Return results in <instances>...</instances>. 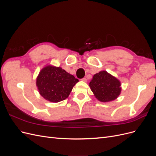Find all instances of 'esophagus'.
<instances>
[{
	"mask_svg": "<svg viewBox=\"0 0 156 156\" xmlns=\"http://www.w3.org/2000/svg\"><path fill=\"white\" fill-rule=\"evenodd\" d=\"M81 81H83V82H87V78H83L82 79H81Z\"/></svg>",
	"mask_w": 156,
	"mask_h": 156,
	"instance_id": "1",
	"label": "esophagus"
}]
</instances>
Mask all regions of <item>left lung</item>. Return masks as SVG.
Returning a JSON list of instances; mask_svg holds the SVG:
<instances>
[{"mask_svg":"<svg viewBox=\"0 0 156 156\" xmlns=\"http://www.w3.org/2000/svg\"><path fill=\"white\" fill-rule=\"evenodd\" d=\"M89 87L94 96L101 102L116 100L122 90L120 81L106 71H101L94 75Z\"/></svg>","mask_w":156,"mask_h":156,"instance_id":"8db88e82","label":"left lung"}]
</instances>
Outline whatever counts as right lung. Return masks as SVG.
<instances>
[{
    "label": "right lung",
    "mask_w": 156,
    "mask_h": 156,
    "mask_svg": "<svg viewBox=\"0 0 156 156\" xmlns=\"http://www.w3.org/2000/svg\"><path fill=\"white\" fill-rule=\"evenodd\" d=\"M79 80L60 67L48 65L36 78L39 93L46 100L57 103L66 99Z\"/></svg>",
    "instance_id": "obj_1"
}]
</instances>
